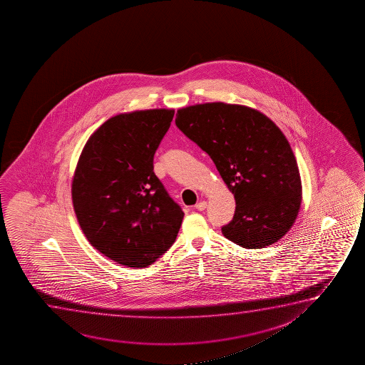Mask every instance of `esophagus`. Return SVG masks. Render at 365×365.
Returning a JSON list of instances; mask_svg holds the SVG:
<instances>
[{
    "mask_svg": "<svg viewBox=\"0 0 365 365\" xmlns=\"http://www.w3.org/2000/svg\"><path fill=\"white\" fill-rule=\"evenodd\" d=\"M205 208H207V202L205 200H202V202L195 205V210H205Z\"/></svg>",
    "mask_w": 365,
    "mask_h": 365,
    "instance_id": "1",
    "label": "esophagus"
}]
</instances>
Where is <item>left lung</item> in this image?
Returning a JSON list of instances; mask_svg holds the SVG:
<instances>
[{"instance_id":"8db88e82","label":"left lung","mask_w":365,"mask_h":365,"mask_svg":"<svg viewBox=\"0 0 365 365\" xmlns=\"http://www.w3.org/2000/svg\"><path fill=\"white\" fill-rule=\"evenodd\" d=\"M175 125L215 162L235 195L225 238L260 250L287 235L302 203L294 153L279 127L247 106L212 102L177 110Z\"/></svg>"}]
</instances>
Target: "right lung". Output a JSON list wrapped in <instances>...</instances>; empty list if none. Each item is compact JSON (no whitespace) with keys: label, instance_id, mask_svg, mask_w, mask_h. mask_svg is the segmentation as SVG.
<instances>
[{"label":"right lung","instance_id":"1","mask_svg":"<svg viewBox=\"0 0 365 365\" xmlns=\"http://www.w3.org/2000/svg\"><path fill=\"white\" fill-rule=\"evenodd\" d=\"M175 110L110 117L91 135L72 178V203L92 247L130 268H145L175 243L183 210L153 172V157Z\"/></svg>","mask_w":365,"mask_h":365}]
</instances>
